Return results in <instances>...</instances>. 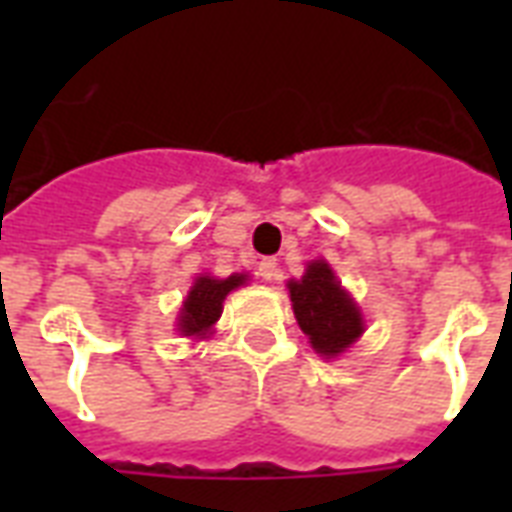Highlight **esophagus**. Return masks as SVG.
<instances>
[{
	"instance_id": "1",
	"label": "esophagus",
	"mask_w": 512,
	"mask_h": 512,
	"mask_svg": "<svg viewBox=\"0 0 512 512\" xmlns=\"http://www.w3.org/2000/svg\"><path fill=\"white\" fill-rule=\"evenodd\" d=\"M257 273H260V279L263 281H273L279 276V263H276L273 257H263L260 265H257Z\"/></svg>"
}]
</instances>
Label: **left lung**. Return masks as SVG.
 Listing matches in <instances>:
<instances>
[{"instance_id": "8db88e82", "label": "left lung", "mask_w": 512, "mask_h": 512, "mask_svg": "<svg viewBox=\"0 0 512 512\" xmlns=\"http://www.w3.org/2000/svg\"><path fill=\"white\" fill-rule=\"evenodd\" d=\"M287 289L297 324L308 335L316 353L335 358L361 337L364 316L353 297L340 287L329 263H308L303 279H292Z\"/></svg>"}]
</instances>
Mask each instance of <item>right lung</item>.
I'll use <instances>...</instances> for the list:
<instances>
[{
    "label": "right lung",
    "instance_id": "obj_1",
    "mask_svg": "<svg viewBox=\"0 0 512 512\" xmlns=\"http://www.w3.org/2000/svg\"><path fill=\"white\" fill-rule=\"evenodd\" d=\"M241 284H247V273H233L228 279H215V276H199L193 281L191 292L185 297L180 316H177V332L185 337H204L212 329L220 313H223V300L228 292H233Z\"/></svg>",
    "mask_w": 512,
    "mask_h": 512
}]
</instances>
